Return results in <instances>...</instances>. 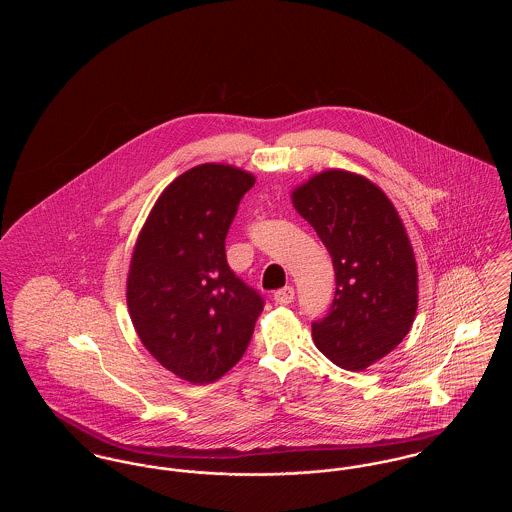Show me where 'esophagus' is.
Masks as SVG:
<instances>
[{"instance_id": "obj_1", "label": "esophagus", "mask_w": 512, "mask_h": 512, "mask_svg": "<svg viewBox=\"0 0 512 512\" xmlns=\"http://www.w3.org/2000/svg\"><path fill=\"white\" fill-rule=\"evenodd\" d=\"M293 297H295V292H293L292 286H286V288H282V290H278V292L274 293V301H276L278 305H290L293 301Z\"/></svg>"}]
</instances>
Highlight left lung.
Returning a JSON list of instances; mask_svg holds the SVG:
<instances>
[{"instance_id":"8db88e82","label":"left lung","mask_w":512,"mask_h":512,"mask_svg":"<svg viewBox=\"0 0 512 512\" xmlns=\"http://www.w3.org/2000/svg\"><path fill=\"white\" fill-rule=\"evenodd\" d=\"M295 211L326 245L336 270L330 313L313 322L322 355L365 370L409 334L418 307V270L407 228L390 197L357 172L313 174L292 192Z\"/></svg>"}]
</instances>
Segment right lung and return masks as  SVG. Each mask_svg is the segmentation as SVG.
<instances>
[{"label":"right lung","instance_id":"1","mask_svg":"<svg viewBox=\"0 0 512 512\" xmlns=\"http://www.w3.org/2000/svg\"><path fill=\"white\" fill-rule=\"evenodd\" d=\"M251 172L205 163L159 195L132 251L126 303L136 334L159 365L190 384H211L236 365L263 313L261 295L224 253Z\"/></svg>","mask_w":512,"mask_h":512}]
</instances>
